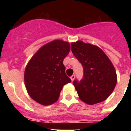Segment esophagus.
Returning a JSON list of instances; mask_svg holds the SVG:
<instances>
[{
    "label": "esophagus",
    "mask_w": 131,
    "mask_h": 131,
    "mask_svg": "<svg viewBox=\"0 0 131 131\" xmlns=\"http://www.w3.org/2000/svg\"><path fill=\"white\" fill-rule=\"evenodd\" d=\"M75 75H73L71 76V77H70V79H71V81H73L74 79H75Z\"/></svg>",
    "instance_id": "34e87169"
}]
</instances>
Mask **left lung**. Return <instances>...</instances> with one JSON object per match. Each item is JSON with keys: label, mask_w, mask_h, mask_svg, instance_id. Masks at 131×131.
I'll list each match as a JSON object with an SVG mask.
<instances>
[{"label": "left lung", "mask_w": 131, "mask_h": 131, "mask_svg": "<svg viewBox=\"0 0 131 131\" xmlns=\"http://www.w3.org/2000/svg\"><path fill=\"white\" fill-rule=\"evenodd\" d=\"M71 47L84 71L81 81H73L79 98L89 105L106 100L115 89L117 80L110 60L100 48L81 40L71 42Z\"/></svg>", "instance_id": "8db88e82"}]
</instances>
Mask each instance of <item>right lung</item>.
<instances>
[{"mask_svg":"<svg viewBox=\"0 0 131 131\" xmlns=\"http://www.w3.org/2000/svg\"><path fill=\"white\" fill-rule=\"evenodd\" d=\"M69 51V42L57 39L43 45L30 59L25 69L24 81L33 100L49 106L58 100L63 86L71 81L63 64Z\"/></svg>","mask_w":131,"mask_h":131,"instance_id":"add662e5","label":"right lung"}]
</instances>
